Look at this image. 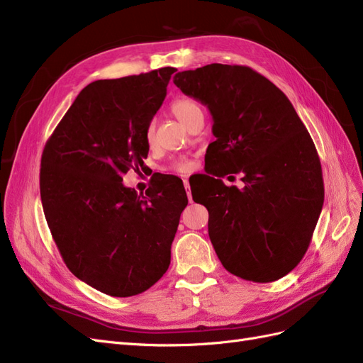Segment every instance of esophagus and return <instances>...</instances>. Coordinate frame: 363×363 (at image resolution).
Listing matches in <instances>:
<instances>
[{
	"instance_id": "34e87169",
	"label": "esophagus",
	"mask_w": 363,
	"mask_h": 363,
	"mask_svg": "<svg viewBox=\"0 0 363 363\" xmlns=\"http://www.w3.org/2000/svg\"><path fill=\"white\" fill-rule=\"evenodd\" d=\"M183 184H184V189H186V194H188V199L189 201L192 200V195H191V186H189V180H183Z\"/></svg>"
}]
</instances>
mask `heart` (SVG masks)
<instances>
[{"instance_id": "obj_1", "label": "heart", "mask_w": 363, "mask_h": 363, "mask_svg": "<svg viewBox=\"0 0 363 363\" xmlns=\"http://www.w3.org/2000/svg\"><path fill=\"white\" fill-rule=\"evenodd\" d=\"M171 112L172 115L177 118L180 123H183L184 125L189 123V119L195 115L201 112V107L200 104L191 100V98H177V100H174L171 103ZM156 138V124L155 123H150L145 128V140L148 145H152V142H155ZM192 168V163L188 159H177L171 163L169 169L174 172H189Z\"/></svg>"}]
</instances>
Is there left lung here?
Masks as SVG:
<instances>
[{
  "instance_id": "left-lung-1",
  "label": "left lung",
  "mask_w": 363,
  "mask_h": 363,
  "mask_svg": "<svg viewBox=\"0 0 363 363\" xmlns=\"http://www.w3.org/2000/svg\"><path fill=\"white\" fill-rule=\"evenodd\" d=\"M174 84L213 118L216 140L206 152L204 186L192 199L207 207L218 259L244 280L284 277L309 248L324 203L309 131L288 96L250 67L206 65L175 74ZM227 173L242 174L245 188L225 186Z\"/></svg>"
}]
</instances>
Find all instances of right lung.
<instances>
[{"label":"right lung","mask_w":363,"mask_h":363,"mask_svg":"<svg viewBox=\"0 0 363 363\" xmlns=\"http://www.w3.org/2000/svg\"><path fill=\"white\" fill-rule=\"evenodd\" d=\"M175 71L87 84L42 152L40 199L54 242L77 279L107 295L142 294L171 263L188 204L183 182L162 174L138 195L123 175L144 167L145 128Z\"/></svg>","instance_id":"obj_1"}]
</instances>
